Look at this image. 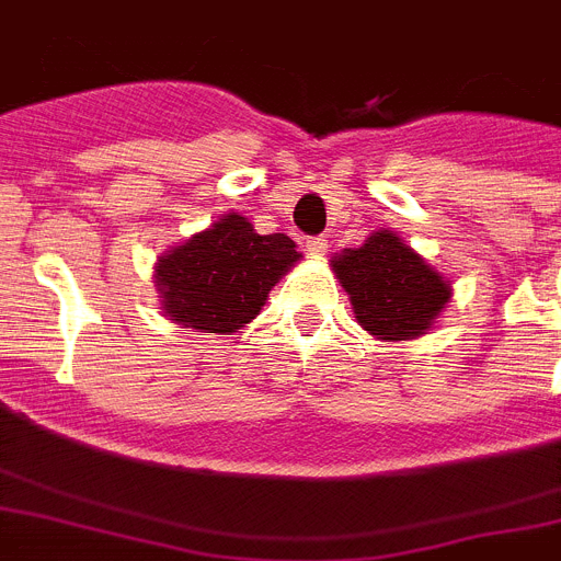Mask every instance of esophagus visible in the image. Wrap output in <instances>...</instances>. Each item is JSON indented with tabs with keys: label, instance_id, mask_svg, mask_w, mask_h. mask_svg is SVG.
<instances>
[{
	"label": "esophagus",
	"instance_id": "34e87169",
	"mask_svg": "<svg viewBox=\"0 0 561 561\" xmlns=\"http://www.w3.org/2000/svg\"><path fill=\"white\" fill-rule=\"evenodd\" d=\"M307 251H310L312 256H324L327 254L324 237H310V240H307Z\"/></svg>",
	"mask_w": 561,
	"mask_h": 561
}]
</instances>
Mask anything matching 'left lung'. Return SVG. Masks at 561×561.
Returning <instances> with one entry per match:
<instances>
[{"mask_svg":"<svg viewBox=\"0 0 561 561\" xmlns=\"http://www.w3.org/2000/svg\"><path fill=\"white\" fill-rule=\"evenodd\" d=\"M350 293L355 321L377 341H413L427 335L453 299V285L397 231L377 229L357 249L330 260Z\"/></svg>","mask_w":561,"mask_h":561,"instance_id":"1","label":"left lung"}]
</instances>
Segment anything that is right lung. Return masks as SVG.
<instances>
[{
    "label": "right lung",
    "instance_id": "obj_1",
    "mask_svg": "<svg viewBox=\"0 0 561 561\" xmlns=\"http://www.w3.org/2000/svg\"><path fill=\"white\" fill-rule=\"evenodd\" d=\"M301 260L287 234H256L240 211H229L156 262L164 316L195 332L231 335L260 316L268 293Z\"/></svg>",
    "mask_w": 561,
    "mask_h": 561
}]
</instances>
